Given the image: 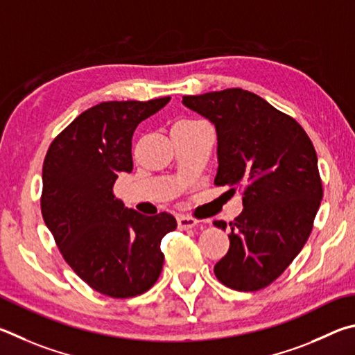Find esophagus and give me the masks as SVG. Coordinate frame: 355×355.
Wrapping results in <instances>:
<instances>
[{"label":"esophagus","instance_id":"esophagus-1","mask_svg":"<svg viewBox=\"0 0 355 355\" xmlns=\"http://www.w3.org/2000/svg\"><path fill=\"white\" fill-rule=\"evenodd\" d=\"M198 225V220L191 218V216L187 215H178V227L181 231H187V229L195 227Z\"/></svg>","mask_w":355,"mask_h":355}]
</instances>
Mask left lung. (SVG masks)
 <instances>
[{
	"instance_id": "obj_1",
	"label": "left lung",
	"mask_w": 355,
	"mask_h": 355,
	"mask_svg": "<svg viewBox=\"0 0 355 355\" xmlns=\"http://www.w3.org/2000/svg\"><path fill=\"white\" fill-rule=\"evenodd\" d=\"M182 104L216 129L215 184L243 189V212L229 223L231 246L215 276L239 291L265 288L312 232L322 198L313 143L295 118L243 89L184 96Z\"/></svg>"
}]
</instances>
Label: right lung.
Wrapping results in <instances>:
<instances>
[{"mask_svg": "<svg viewBox=\"0 0 355 355\" xmlns=\"http://www.w3.org/2000/svg\"><path fill=\"white\" fill-rule=\"evenodd\" d=\"M107 101L87 109L55 137L43 162L42 215L62 256L93 290L110 297L145 293L164 266L160 241L173 215L146 216L114 195L132 171L135 128L170 101Z\"/></svg>", "mask_w": 355, "mask_h": 355, "instance_id": "1", "label": "right lung"}]
</instances>
